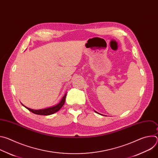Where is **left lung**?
Here are the masks:
<instances>
[{
	"instance_id": "left-lung-1",
	"label": "left lung",
	"mask_w": 158,
	"mask_h": 158,
	"mask_svg": "<svg viewBox=\"0 0 158 158\" xmlns=\"http://www.w3.org/2000/svg\"><path fill=\"white\" fill-rule=\"evenodd\" d=\"M95 112H96V111H95Z\"/></svg>"
}]
</instances>
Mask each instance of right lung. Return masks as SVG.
Segmentation results:
<instances>
[{
	"label": "right lung",
	"mask_w": 158,
	"mask_h": 158,
	"mask_svg": "<svg viewBox=\"0 0 158 158\" xmlns=\"http://www.w3.org/2000/svg\"><path fill=\"white\" fill-rule=\"evenodd\" d=\"M65 97H66V94L64 96V97L62 98V99H61L60 102L53 106V107H51L49 108H46V109H40V110H35V109H32L30 108H28L27 107L25 106L26 108H27L29 110H30L31 112H32V113H34L35 114H38V115H43V116H48V115H51L52 114L55 112H57L64 104L65 103ZM24 106V105H23Z\"/></svg>",
	"instance_id": "1"
}]
</instances>
